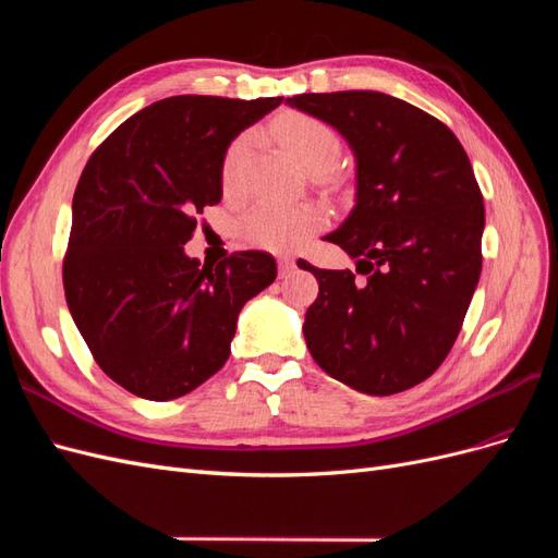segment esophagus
<instances>
[{
  "instance_id": "1",
  "label": "esophagus",
  "mask_w": 558,
  "mask_h": 558,
  "mask_svg": "<svg viewBox=\"0 0 558 558\" xmlns=\"http://www.w3.org/2000/svg\"><path fill=\"white\" fill-rule=\"evenodd\" d=\"M277 263H279V277H289V275L293 272V267H295L293 258H289V256H281Z\"/></svg>"
}]
</instances>
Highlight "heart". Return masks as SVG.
<instances>
[{"label":"heart","instance_id":"obj_1","mask_svg":"<svg viewBox=\"0 0 558 558\" xmlns=\"http://www.w3.org/2000/svg\"><path fill=\"white\" fill-rule=\"evenodd\" d=\"M277 142L283 146L300 167L312 174H320L340 158V142L330 125L307 113H286L272 128ZM253 134L242 132L234 137L223 156L221 179L223 189L234 191L242 179V167ZM326 226V216L314 205H286V202L263 199L253 205L242 218V234L265 251L291 253L307 244L314 234Z\"/></svg>","mask_w":558,"mask_h":558}]
</instances>
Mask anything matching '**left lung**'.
Wrapping results in <instances>:
<instances>
[{
	"label": "left lung",
	"instance_id": "8db88e82",
	"mask_svg": "<svg viewBox=\"0 0 558 558\" xmlns=\"http://www.w3.org/2000/svg\"><path fill=\"white\" fill-rule=\"evenodd\" d=\"M332 125L356 156V207L328 234L351 269H307L318 295L305 332L314 361L367 396L428 379L461 332L482 272L484 202L456 134L435 116L375 90L286 99Z\"/></svg>",
	"mask_w": 558,
	"mask_h": 558
}]
</instances>
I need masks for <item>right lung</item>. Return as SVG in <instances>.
<instances>
[{"label":"right lung","mask_w":558,"mask_h":558,"mask_svg":"<svg viewBox=\"0 0 558 558\" xmlns=\"http://www.w3.org/2000/svg\"><path fill=\"white\" fill-rule=\"evenodd\" d=\"M281 102L167 97L118 125L83 167L64 298L95 363L125 391L162 402L205 384L230 356L244 302L275 281L265 251L207 267L183 244L195 216L221 202L230 142Z\"/></svg>","instance_id":"1"}]
</instances>
